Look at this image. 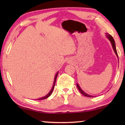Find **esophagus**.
Listing matches in <instances>:
<instances>
[{"mask_svg":"<svg viewBox=\"0 0 125 125\" xmlns=\"http://www.w3.org/2000/svg\"><path fill=\"white\" fill-rule=\"evenodd\" d=\"M69 62H70V61H68V63H69Z\"/></svg>","mask_w":125,"mask_h":125,"instance_id":"34e87169","label":"esophagus"}]
</instances>
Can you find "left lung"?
Here are the masks:
<instances>
[{
    "mask_svg": "<svg viewBox=\"0 0 125 125\" xmlns=\"http://www.w3.org/2000/svg\"><path fill=\"white\" fill-rule=\"evenodd\" d=\"M106 38H107V39H109V41H110L111 44V46H112V47H113V50H114V52H115V53L116 54V56H117V57L118 58V54H117V51H116V48L115 42V41H114L113 37H112L109 34V33H106ZM77 86L78 89L79 90V92L81 93V94H83V95L85 96H87V97H90V98H91V97H92H92H94V96L90 95H89L88 94H86V93L85 92H84V91L80 87L79 84H77Z\"/></svg>",
    "mask_w": 125,
    "mask_h": 125,
    "instance_id": "obj_1",
    "label": "left lung"
}]
</instances>
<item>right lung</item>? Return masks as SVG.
<instances>
[{"instance_id":"right-lung-1","label":"right lung","mask_w":125,"mask_h":125,"mask_svg":"<svg viewBox=\"0 0 125 125\" xmlns=\"http://www.w3.org/2000/svg\"><path fill=\"white\" fill-rule=\"evenodd\" d=\"M58 71L56 73V75H55L54 76V82H53V84L52 85V88L51 89V90L50 91V92L48 93V94L46 95V96H43V97H42V98H39L37 99V100H43V99H45L46 98H47L49 97L52 94V93L53 92V90L54 89V85H55V83H56V79H57V75H58Z\"/></svg>"}]
</instances>
